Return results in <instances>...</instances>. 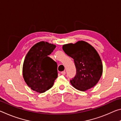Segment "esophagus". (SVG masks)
<instances>
[{"instance_id": "34e87169", "label": "esophagus", "mask_w": 121, "mask_h": 121, "mask_svg": "<svg viewBox=\"0 0 121 121\" xmlns=\"http://www.w3.org/2000/svg\"><path fill=\"white\" fill-rule=\"evenodd\" d=\"M61 74H62V75H65V71H62V72H61Z\"/></svg>"}]
</instances>
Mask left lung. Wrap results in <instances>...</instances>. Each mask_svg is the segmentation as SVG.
I'll use <instances>...</instances> for the list:
<instances>
[{"label": "left lung", "mask_w": 121, "mask_h": 121, "mask_svg": "<svg viewBox=\"0 0 121 121\" xmlns=\"http://www.w3.org/2000/svg\"><path fill=\"white\" fill-rule=\"evenodd\" d=\"M62 49L65 54L73 59L76 68V74L70 80L71 85L81 91L95 86L103 70L101 58L95 49L83 40L63 45Z\"/></svg>", "instance_id": "8db88e82"}]
</instances>
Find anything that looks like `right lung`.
Returning a JSON list of instances; mask_svg holds the SVG:
<instances>
[{
  "label": "right lung",
  "mask_w": 121,
  "mask_h": 121,
  "mask_svg": "<svg viewBox=\"0 0 121 121\" xmlns=\"http://www.w3.org/2000/svg\"><path fill=\"white\" fill-rule=\"evenodd\" d=\"M56 45L42 41L32 47L24 59L23 77L31 89L43 93L53 86L58 77L57 63L48 56Z\"/></svg>",
  "instance_id": "add662e5"
}]
</instances>
